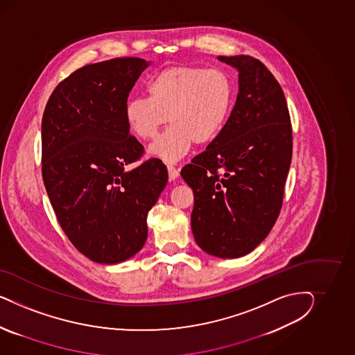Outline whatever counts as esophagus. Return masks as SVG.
<instances>
[{
	"label": "esophagus",
	"instance_id": "esophagus-1",
	"mask_svg": "<svg viewBox=\"0 0 355 355\" xmlns=\"http://www.w3.org/2000/svg\"><path fill=\"white\" fill-rule=\"evenodd\" d=\"M168 173H169V180H171V181L177 180V178H178V175H180L178 169H175L173 165H168Z\"/></svg>",
	"mask_w": 355,
	"mask_h": 355
}]
</instances>
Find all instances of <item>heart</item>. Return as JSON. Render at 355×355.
<instances>
[{"mask_svg": "<svg viewBox=\"0 0 355 355\" xmlns=\"http://www.w3.org/2000/svg\"><path fill=\"white\" fill-rule=\"evenodd\" d=\"M148 98H131L125 122L140 140H152L169 122L172 126L150 147L165 162L183 157L193 143L205 146L225 129L236 103V83L221 69L190 64L164 67L147 85Z\"/></svg>", "mask_w": 355, "mask_h": 355, "instance_id": "obj_1", "label": "heart"}]
</instances>
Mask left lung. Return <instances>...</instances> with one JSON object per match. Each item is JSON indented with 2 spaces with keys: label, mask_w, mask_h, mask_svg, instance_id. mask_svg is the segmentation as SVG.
<instances>
[{
  "label": "left lung",
  "mask_w": 355,
  "mask_h": 355,
  "mask_svg": "<svg viewBox=\"0 0 355 355\" xmlns=\"http://www.w3.org/2000/svg\"><path fill=\"white\" fill-rule=\"evenodd\" d=\"M238 70L239 92L225 129L181 171L193 191L191 229L217 258L248 255L279 215L293 152L282 88L251 55H220Z\"/></svg>",
  "instance_id": "1"
}]
</instances>
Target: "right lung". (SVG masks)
I'll return each mask as SVG.
<instances>
[{"instance_id": "1", "label": "right lung", "mask_w": 355, "mask_h": 355, "mask_svg": "<svg viewBox=\"0 0 355 355\" xmlns=\"http://www.w3.org/2000/svg\"><path fill=\"white\" fill-rule=\"evenodd\" d=\"M138 57L86 64L54 88L42 121V173L57 220L74 248L100 264L134 257L146 243L147 215L168 182L130 135L125 105L141 71Z\"/></svg>"}]
</instances>
